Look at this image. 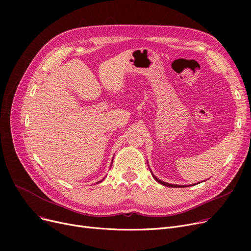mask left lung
<instances>
[{"instance_id":"obj_1","label":"left lung","mask_w":251,"mask_h":251,"mask_svg":"<svg viewBox=\"0 0 251 251\" xmlns=\"http://www.w3.org/2000/svg\"><path fill=\"white\" fill-rule=\"evenodd\" d=\"M152 177L154 178V180L155 181H157L159 183H161L162 185H165V186H167V187H186V186H183V185H176V184H170V183H167V182H164V181H162V180H160V179H157L153 174H152Z\"/></svg>"}]
</instances>
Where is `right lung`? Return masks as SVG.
I'll use <instances>...</instances> for the list:
<instances>
[{"label": "right lung", "mask_w": 251, "mask_h": 251, "mask_svg": "<svg viewBox=\"0 0 251 251\" xmlns=\"http://www.w3.org/2000/svg\"><path fill=\"white\" fill-rule=\"evenodd\" d=\"M102 180H103V179H102ZM102 180H101V181H102ZM101 181H100V182H101ZM98 183H99V182H98Z\"/></svg>", "instance_id": "add662e5"}]
</instances>
